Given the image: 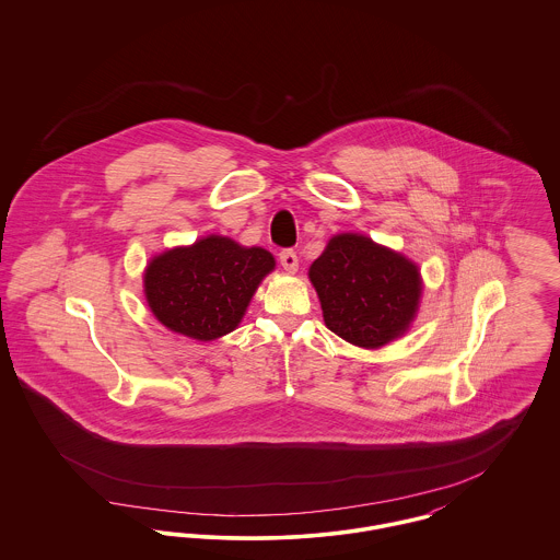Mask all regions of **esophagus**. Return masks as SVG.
Returning <instances> with one entry per match:
<instances>
[{
	"label": "esophagus",
	"mask_w": 560,
	"mask_h": 560,
	"mask_svg": "<svg viewBox=\"0 0 560 560\" xmlns=\"http://www.w3.org/2000/svg\"><path fill=\"white\" fill-rule=\"evenodd\" d=\"M279 260H281V267L285 268L288 272H295L298 270V256L293 249H283L279 254Z\"/></svg>",
	"instance_id": "obj_1"
}]
</instances>
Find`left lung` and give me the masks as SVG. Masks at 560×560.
<instances>
[{
    "mask_svg": "<svg viewBox=\"0 0 560 560\" xmlns=\"http://www.w3.org/2000/svg\"><path fill=\"white\" fill-rule=\"evenodd\" d=\"M325 325L361 348H382L405 336L418 317L420 268L368 235L340 233L308 268Z\"/></svg>",
    "mask_w": 560,
    "mask_h": 560,
    "instance_id": "left-lung-1",
    "label": "left lung"
}]
</instances>
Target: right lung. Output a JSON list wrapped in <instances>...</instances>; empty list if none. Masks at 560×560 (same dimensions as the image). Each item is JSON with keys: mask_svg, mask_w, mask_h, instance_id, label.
Returning a JSON list of instances; mask_svg holds the SVG:
<instances>
[{"mask_svg": "<svg viewBox=\"0 0 560 560\" xmlns=\"http://www.w3.org/2000/svg\"><path fill=\"white\" fill-rule=\"evenodd\" d=\"M272 270L275 258L265 247L208 235L153 256L142 275L144 298L170 331L212 342L240 327L258 285Z\"/></svg>", "mask_w": 560, "mask_h": 560, "instance_id": "1", "label": "right lung"}]
</instances>
